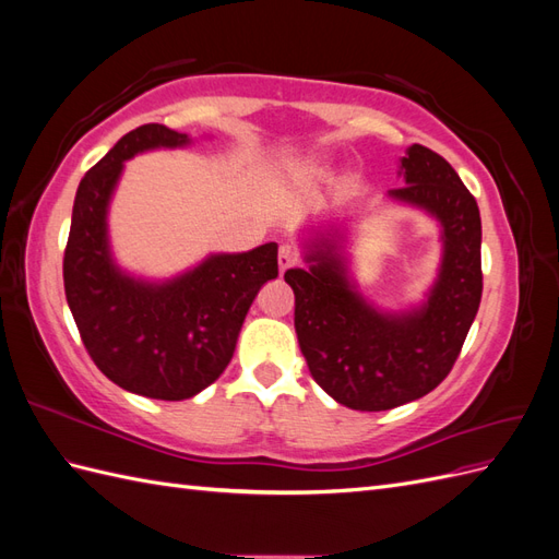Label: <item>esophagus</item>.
<instances>
[{"mask_svg":"<svg viewBox=\"0 0 559 559\" xmlns=\"http://www.w3.org/2000/svg\"><path fill=\"white\" fill-rule=\"evenodd\" d=\"M277 261H280V273H286V270L300 263V253L292 245H282Z\"/></svg>","mask_w":559,"mask_h":559,"instance_id":"34e87169","label":"esophagus"}]
</instances>
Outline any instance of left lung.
Returning a JSON list of instances; mask_svg holds the SVG:
<instances>
[{"label":"left lung","instance_id":"obj_1","mask_svg":"<svg viewBox=\"0 0 559 559\" xmlns=\"http://www.w3.org/2000/svg\"><path fill=\"white\" fill-rule=\"evenodd\" d=\"M405 186L389 195L425 207L443 226V265L429 300L411 314H380L352 292L333 245L310 270L284 273L294 289L298 345L314 382L352 411H392L429 394L460 357L483 296L480 212L452 165L413 144L401 160Z\"/></svg>","mask_w":559,"mask_h":559}]
</instances>
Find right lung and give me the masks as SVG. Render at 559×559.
Wrapping results in <instances>:
<instances>
[{
  "label": "right lung",
  "instance_id": "right-lung-1",
  "mask_svg": "<svg viewBox=\"0 0 559 559\" xmlns=\"http://www.w3.org/2000/svg\"><path fill=\"white\" fill-rule=\"evenodd\" d=\"M189 138L160 123L130 130L81 179L67 238L62 277L83 347L95 366L132 394L191 399L233 359L247 310L277 277V245L218 253L167 284L121 275L107 247V205L123 160Z\"/></svg>",
  "mask_w": 559,
  "mask_h": 559
}]
</instances>
